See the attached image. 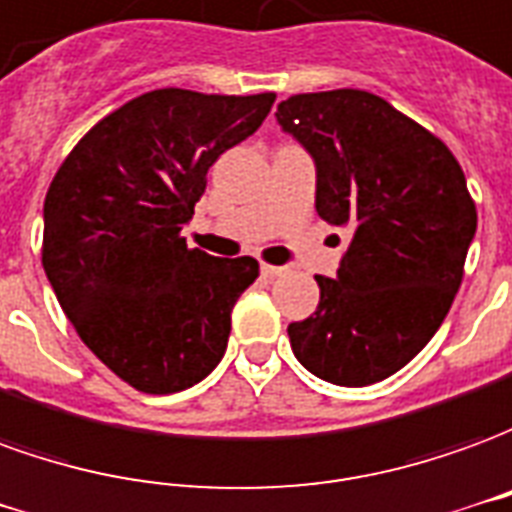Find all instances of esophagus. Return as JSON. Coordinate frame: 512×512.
Here are the masks:
<instances>
[{"label":"esophagus","mask_w":512,"mask_h":512,"mask_svg":"<svg viewBox=\"0 0 512 512\" xmlns=\"http://www.w3.org/2000/svg\"><path fill=\"white\" fill-rule=\"evenodd\" d=\"M286 267H275V264H262V275L264 278H278V275H284Z\"/></svg>","instance_id":"obj_1"}]
</instances>
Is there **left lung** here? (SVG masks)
<instances>
[{
    "mask_svg": "<svg viewBox=\"0 0 512 512\" xmlns=\"http://www.w3.org/2000/svg\"><path fill=\"white\" fill-rule=\"evenodd\" d=\"M275 118L317 165V215L347 228L336 278L317 275L320 306L289 325L292 353L336 386L386 380L458 295L477 231L466 176L436 134L366 90L289 96Z\"/></svg>",
    "mask_w": 512,
    "mask_h": 512,
    "instance_id": "left-lung-1",
    "label": "left lung"
}]
</instances>
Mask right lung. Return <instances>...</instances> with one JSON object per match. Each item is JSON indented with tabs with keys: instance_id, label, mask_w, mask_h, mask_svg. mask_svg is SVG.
Returning a JSON list of instances; mask_svg holds the SVG:
<instances>
[{
	"instance_id": "add662e5",
	"label": "right lung",
	"mask_w": 512,
	"mask_h": 512,
	"mask_svg": "<svg viewBox=\"0 0 512 512\" xmlns=\"http://www.w3.org/2000/svg\"><path fill=\"white\" fill-rule=\"evenodd\" d=\"M273 101L151 90L101 118L54 173L43 270L79 339L132 389H190L226 353L231 308L259 262L187 248L181 228L209 168Z\"/></svg>"
}]
</instances>
